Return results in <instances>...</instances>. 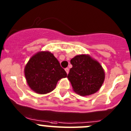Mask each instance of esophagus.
<instances>
[{
  "label": "esophagus",
  "mask_w": 131,
  "mask_h": 131,
  "mask_svg": "<svg viewBox=\"0 0 131 131\" xmlns=\"http://www.w3.org/2000/svg\"><path fill=\"white\" fill-rule=\"evenodd\" d=\"M65 71H66V72H67V73L68 74V73H69V68H65Z\"/></svg>",
  "instance_id": "obj_1"
}]
</instances>
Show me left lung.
I'll return each instance as SVG.
<instances>
[{"label": "left lung", "instance_id": "left-lung-1", "mask_svg": "<svg viewBox=\"0 0 131 131\" xmlns=\"http://www.w3.org/2000/svg\"><path fill=\"white\" fill-rule=\"evenodd\" d=\"M72 68L68 79L73 91L80 96H88L97 92L105 80V72L101 64L89 55H79L70 61Z\"/></svg>", "mask_w": 131, "mask_h": 131}]
</instances>
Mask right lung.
<instances>
[{"mask_svg": "<svg viewBox=\"0 0 131 131\" xmlns=\"http://www.w3.org/2000/svg\"><path fill=\"white\" fill-rule=\"evenodd\" d=\"M29 87L38 94H46L56 88L58 81L67 73L50 52H39L30 58L25 68Z\"/></svg>", "mask_w": 131, "mask_h": 131, "instance_id": "1", "label": "right lung"}]
</instances>
